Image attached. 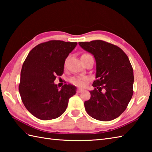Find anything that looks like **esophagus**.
<instances>
[{"instance_id": "34e87169", "label": "esophagus", "mask_w": 152, "mask_h": 152, "mask_svg": "<svg viewBox=\"0 0 152 152\" xmlns=\"http://www.w3.org/2000/svg\"><path fill=\"white\" fill-rule=\"evenodd\" d=\"M83 91V89L78 88V90H77V92H78V93H81V92H82Z\"/></svg>"}]
</instances>
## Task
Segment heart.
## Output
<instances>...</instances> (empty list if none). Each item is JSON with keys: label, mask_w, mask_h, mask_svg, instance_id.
<instances>
[{"label": "heart", "mask_w": 152, "mask_h": 152, "mask_svg": "<svg viewBox=\"0 0 152 152\" xmlns=\"http://www.w3.org/2000/svg\"><path fill=\"white\" fill-rule=\"evenodd\" d=\"M90 56L89 54H83L82 56ZM87 78L86 77H81V76H76L73 77L70 79V82H72L74 84H75L78 86H83L85 84V82Z\"/></svg>", "instance_id": "obj_1"}]
</instances>
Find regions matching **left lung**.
I'll list each match as a JSON object with an SVG mask.
<instances>
[{
    "mask_svg": "<svg viewBox=\"0 0 152 152\" xmlns=\"http://www.w3.org/2000/svg\"><path fill=\"white\" fill-rule=\"evenodd\" d=\"M82 49L91 53L96 62V80L91 98L84 102L88 114L95 119L111 121L119 117L133 94V69L121 48L102 40L80 42ZM105 93L102 92V89Z\"/></svg>",
    "mask_w": 152,
    "mask_h": 152,
    "instance_id": "obj_1",
    "label": "left lung"
}]
</instances>
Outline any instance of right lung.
Returning a JSON list of instances; mask_svg holds the SVG:
<instances>
[{"label": "right lung", "instance_id": "obj_1", "mask_svg": "<svg viewBox=\"0 0 152 152\" xmlns=\"http://www.w3.org/2000/svg\"><path fill=\"white\" fill-rule=\"evenodd\" d=\"M77 42L50 40L37 45L23 64L19 91L25 108L32 115L50 120L65 112L76 88L64 84L61 89L54 81L63 74L65 59Z\"/></svg>", "mask_w": 152, "mask_h": 152}]
</instances>
